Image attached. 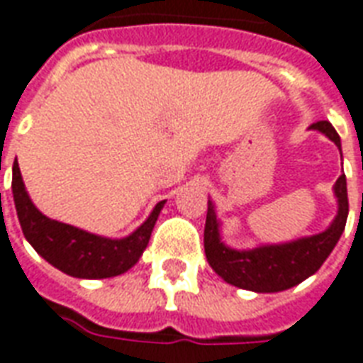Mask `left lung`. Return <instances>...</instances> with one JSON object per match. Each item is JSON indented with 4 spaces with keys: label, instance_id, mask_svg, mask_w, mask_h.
I'll list each match as a JSON object with an SVG mask.
<instances>
[{
    "label": "left lung",
    "instance_id": "1",
    "mask_svg": "<svg viewBox=\"0 0 363 363\" xmlns=\"http://www.w3.org/2000/svg\"><path fill=\"white\" fill-rule=\"evenodd\" d=\"M310 130L325 134L340 150V136L329 121L313 123L310 125ZM333 194L337 198V216L325 230L318 235L300 236L289 242L257 244L254 248L242 250L223 242L221 221L217 217L216 203L209 198L203 229V248L208 264L225 283L244 291L281 292L296 286L323 265L345 230L348 217L345 173L335 182Z\"/></svg>",
    "mask_w": 363,
    "mask_h": 363
}]
</instances>
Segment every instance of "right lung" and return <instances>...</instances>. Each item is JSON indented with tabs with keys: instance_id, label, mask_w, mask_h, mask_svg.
Wrapping results in <instances>:
<instances>
[{
	"instance_id": "1",
	"label": "right lung",
	"mask_w": 363,
	"mask_h": 363,
	"mask_svg": "<svg viewBox=\"0 0 363 363\" xmlns=\"http://www.w3.org/2000/svg\"><path fill=\"white\" fill-rule=\"evenodd\" d=\"M11 189L24 238L48 264L77 279H109L130 269L144 254L165 206V200L155 203L146 221L130 235L107 238L45 217L26 192L17 161L13 165Z\"/></svg>"
}]
</instances>
